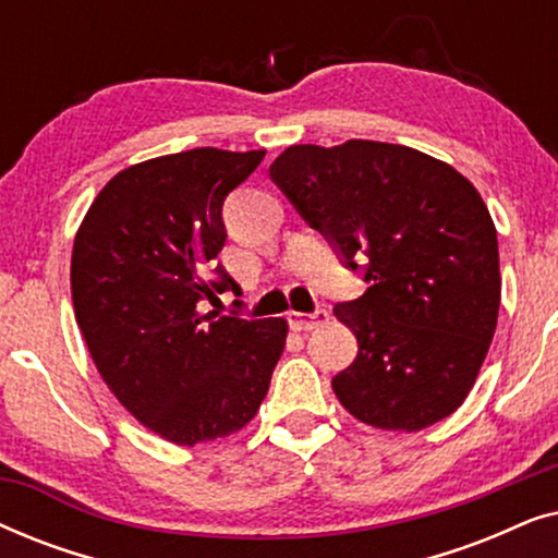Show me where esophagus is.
I'll list each match as a JSON object with an SVG mask.
<instances>
[{"label":"esophagus","instance_id":"obj_1","mask_svg":"<svg viewBox=\"0 0 558 558\" xmlns=\"http://www.w3.org/2000/svg\"><path fill=\"white\" fill-rule=\"evenodd\" d=\"M289 319V327H292L294 332H307V330H315V327L325 325L330 315H327L325 310H315V312H289L287 315Z\"/></svg>","mask_w":558,"mask_h":558}]
</instances>
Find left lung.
Wrapping results in <instances>:
<instances>
[{
	"mask_svg": "<svg viewBox=\"0 0 558 558\" xmlns=\"http://www.w3.org/2000/svg\"><path fill=\"white\" fill-rule=\"evenodd\" d=\"M300 216L350 269L363 296L335 307L357 338L332 391L357 422L418 432L468 399L498 325V233L454 167L401 144H294L269 167Z\"/></svg>",
	"mask_w": 558,
	"mask_h": 558,
	"instance_id": "8db88e82",
	"label": "left lung"
}]
</instances>
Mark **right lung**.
<instances>
[{
  "label": "right lung",
  "mask_w": 558,
  "mask_h": 558,
  "mask_svg": "<svg viewBox=\"0 0 558 558\" xmlns=\"http://www.w3.org/2000/svg\"><path fill=\"white\" fill-rule=\"evenodd\" d=\"M264 155L197 147L126 167L75 233L71 292L88 353L121 407L174 445L243 429L284 350L287 319L201 312L205 296L239 289L216 264L223 201Z\"/></svg>",
  "instance_id": "right-lung-1"
}]
</instances>
